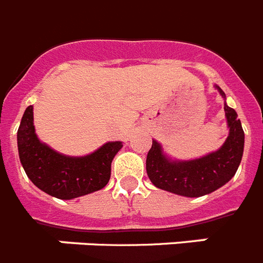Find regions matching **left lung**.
Here are the masks:
<instances>
[{"label":"left lung","instance_id":"obj_1","mask_svg":"<svg viewBox=\"0 0 263 263\" xmlns=\"http://www.w3.org/2000/svg\"><path fill=\"white\" fill-rule=\"evenodd\" d=\"M219 93H225L218 87ZM230 134L215 153L187 162H173L153 141L146 158V172L154 186L185 197H201L214 192L233 178L243 154L245 133L235 110L225 105Z\"/></svg>","mask_w":263,"mask_h":263}]
</instances>
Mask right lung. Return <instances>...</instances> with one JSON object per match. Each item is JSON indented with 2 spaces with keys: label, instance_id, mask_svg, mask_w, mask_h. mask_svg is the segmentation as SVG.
Segmentation results:
<instances>
[{
  "label": "right lung",
  "instance_id": "add662e5",
  "mask_svg": "<svg viewBox=\"0 0 263 263\" xmlns=\"http://www.w3.org/2000/svg\"><path fill=\"white\" fill-rule=\"evenodd\" d=\"M17 141L26 176L38 189L60 199L77 198L105 187L111 174V161L122 147L121 142H107L90 156H62L35 136L33 106L25 110Z\"/></svg>",
  "mask_w": 263,
  "mask_h": 263
}]
</instances>
